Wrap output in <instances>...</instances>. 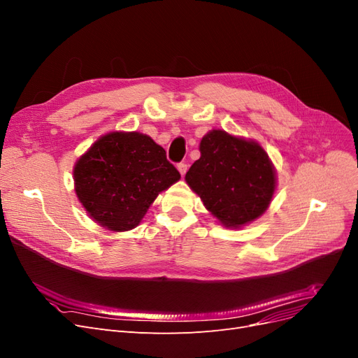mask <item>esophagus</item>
I'll return each instance as SVG.
<instances>
[{"mask_svg": "<svg viewBox=\"0 0 358 358\" xmlns=\"http://www.w3.org/2000/svg\"><path fill=\"white\" fill-rule=\"evenodd\" d=\"M178 170H179L180 175L183 176V175H185V173H187V170H188V166L185 164V162H179V164H178Z\"/></svg>", "mask_w": 358, "mask_h": 358, "instance_id": "esophagus-1", "label": "esophagus"}]
</instances>
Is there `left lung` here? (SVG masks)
<instances>
[{
  "label": "left lung",
  "instance_id": "obj_1",
  "mask_svg": "<svg viewBox=\"0 0 358 358\" xmlns=\"http://www.w3.org/2000/svg\"><path fill=\"white\" fill-rule=\"evenodd\" d=\"M200 154L185 180L222 225L239 229L266 212L276 188V173L262 146L212 129L201 138Z\"/></svg>",
  "mask_w": 358,
  "mask_h": 358
}]
</instances>
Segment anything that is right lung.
I'll list each match as a JSON object with an SVG mask.
<instances>
[{
  "label": "right lung",
  "instance_id": "add662e5",
  "mask_svg": "<svg viewBox=\"0 0 358 358\" xmlns=\"http://www.w3.org/2000/svg\"><path fill=\"white\" fill-rule=\"evenodd\" d=\"M73 176L85 210L112 231L137 227L158 194L180 179L166 150L136 131L100 137L76 162Z\"/></svg>",
  "mask_w": 358,
  "mask_h": 358
}]
</instances>
